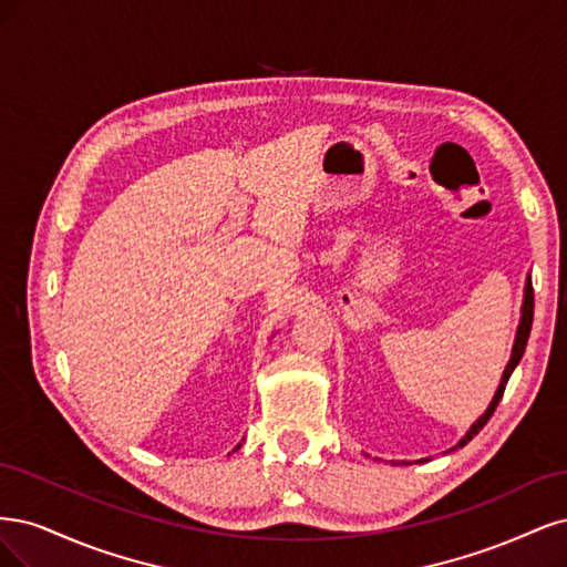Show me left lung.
Segmentation results:
<instances>
[{
  "label": "left lung",
  "mask_w": 567,
  "mask_h": 567,
  "mask_svg": "<svg viewBox=\"0 0 567 567\" xmlns=\"http://www.w3.org/2000/svg\"><path fill=\"white\" fill-rule=\"evenodd\" d=\"M533 310H535V295H533V280L527 278V282H525V295H523V308H520V324H518V332H516V341H514V349H511V360L506 362V370H504V374H502V381H499V386H497V393H495V398H492V403L487 405V410L478 416V422L473 424L468 431H466V435L462 437L460 443H456V447H464L473 435H476L487 422H489V416L495 414V410H497V405H499V400H502V395H504V389H506V381H508V377H511V372L516 370V364L520 362V358H523V353H525V346H527V337H529V330H533Z\"/></svg>",
  "instance_id": "obj_1"
}]
</instances>
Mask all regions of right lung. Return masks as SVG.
<instances>
[{"instance_id": "1", "label": "right lung", "mask_w": 567, "mask_h": 567, "mask_svg": "<svg viewBox=\"0 0 567 567\" xmlns=\"http://www.w3.org/2000/svg\"><path fill=\"white\" fill-rule=\"evenodd\" d=\"M237 447H240V445H237ZM237 447H235V450H237Z\"/></svg>"}]
</instances>
